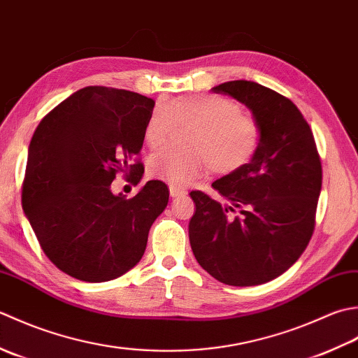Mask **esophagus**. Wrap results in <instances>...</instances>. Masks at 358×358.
<instances>
[{
    "mask_svg": "<svg viewBox=\"0 0 358 358\" xmlns=\"http://www.w3.org/2000/svg\"><path fill=\"white\" fill-rule=\"evenodd\" d=\"M184 194H187L185 189H182L179 187H174V185L170 187V196H171V198H179V196H184Z\"/></svg>",
    "mask_w": 358,
    "mask_h": 358,
    "instance_id": "34e87169",
    "label": "esophagus"
}]
</instances>
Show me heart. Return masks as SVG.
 Here are the masks:
<instances>
[{
	"label": "heart",
	"instance_id": "b5f03b06",
	"mask_svg": "<svg viewBox=\"0 0 358 358\" xmlns=\"http://www.w3.org/2000/svg\"><path fill=\"white\" fill-rule=\"evenodd\" d=\"M178 125L194 127L188 134L189 150L166 148L148 159V173L174 187H185L206 174H230L253 159L261 142V128L243 114L236 101L217 96H192L159 101L145 123L150 147L164 145Z\"/></svg>",
	"mask_w": 358,
	"mask_h": 358
}]
</instances>
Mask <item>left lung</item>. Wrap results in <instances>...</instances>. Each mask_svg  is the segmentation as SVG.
<instances>
[{
	"label": "left lung",
	"mask_w": 358,
	"mask_h": 358,
	"mask_svg": "<svg viewBox=\"0 0 358 358\" xmlns=\"http://www.w3.org/2000/svg\"><path fill=\"white\" fill-rule=\"evenodd\" d=\"M250 109L261 142L243 169L215 180L227 206L192 192L188 224L194 258L229 286L275 280L301 257L315 227L322 162L309 123L292 101L268 87L233 80L211 87Z\"/></svg>",
	"instance_id": "left-lung-1"
}]
</instances>
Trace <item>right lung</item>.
<instances>
[{"label":"right lung","instance_id":"right-lung-1","mask_svg":"<svg viewBox=\"0 0 358 358\" xmlns=\"http://www.w3.org/2000/svg\"><path fill=\"white\" fill-rule=\"evenodd\" d=\"M155 100L106 86L78 90L32 136L23 210L46 257L72 278L103 282L142 259L148 231L169 203L164 182L131 199L111 192L117 173L137 185L143 129Z\"/></svg>","mask_w":358,"mask_h":358}]
</instances>
